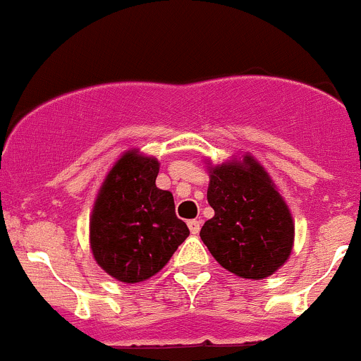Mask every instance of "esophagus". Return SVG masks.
<instances>
[{
    "instance_id": "34e87169",
    "label": "esophagus",
    "mask_w": 361,
    "mask_h": 361,
    "mask_svg": "<svg viewBox=\"0 0 361 361\" xmlns=\"http://www.w3.org/2000/svg\"><path fill=\"white\" fill-rule=\"evenodd\" d=\"M188 226H189V231H191L192 235H196L200 231V226H202V223H200L198 219H191V221H188Z\"/></svg>"
}]
</instances>
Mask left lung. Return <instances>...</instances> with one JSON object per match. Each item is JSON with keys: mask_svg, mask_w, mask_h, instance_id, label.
I'll list each match as a JSON object with an SVG mask.
<instances>
[{"mask_svg": "<svg viewBox=\"0 0 361 361\" xmlns=\"http://www.w3.org/2000/svg\"><path fill=\"white\" fill-rule=\"evenodd\" d=\"M207 200L214 209L200 237L223 269L242 279H265L286 263L295 224L283 196L252 156L209 166Z\"/></svg>", "mask_w": 361, "mask_h": 361, "instance_id": "8db88e82", "label": "left lung"}]
</instances>
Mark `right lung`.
<instances>
[{
    "mask_svg": "<svg viewBox=\"0 0 361 361\" xmlns=\"http://www.w3.org/2000/svg\"><path fill=\"white\" fill-rule=\"evenodd\" d=\"M159 163L137 149L121 156L99 188L89 221L96 263L121 283L158 274L188 238L170 191L156 188Z\"/></svg>",
    "mask_w": 361,
    "mask_h": 361,
    "instance_id": "right-lung-1",
    "label": "right lung"
}]
</instances>
